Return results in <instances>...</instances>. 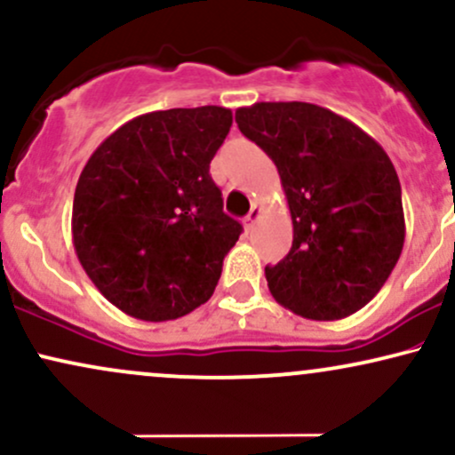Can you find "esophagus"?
<instances>
[{
    "instance_id": "34e87169",
    "label": "esophagus",
    "mask_w": 455,
    "mask_h": 455,
    "mask_svg": "<svg viewBox=\"0 0 455 455\" xmlns=\"http://www.w3.org/2000/svg\"><path fill=\"white\" fill-rule=\"evenodd\" d=\"M259 218H260V207H257V205H254V207H252V210H250V213H248V216H245V218H243V227H245V228H248V231H250V228H254V224H257V220H259Z\"/></svg>"
}]
</instances>
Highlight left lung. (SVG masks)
Listing matches in <instances>:
<instances>
[{
  "mask_svg": "<svg viewBox=\"0 0 455 455\" xmlns=\"http://www.w3.org/2000/svg\"><path fill=\"white\" fill-rule=\"evenodd\" d=\"M235 122L274 160L293 220L289 254L265 267L271 295L312 321L362 310L404 245L389 156L353 122L310 102H257L237 108Z\"/></svg>",
  "mask_w": 455,
  "mask_h": 455,
  "instance_id": "1",
  "label": "left lung"
}]
</instances>
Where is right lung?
Listing matches in <instances>:
<instances>
[{"label":"right lung","mask_w":455,"mask_h":455,"mask_svg":"<svg viewBox=\"0 0 455 455\" xmlns=\"http://www.w3.org/2000/svg\"><path fill=\"white\" fill-rule=\"evenodd\" d=\"M231 108L154 111L100 143L72 203V243L98 291L140 321H173L205 304L242 224L222 212L210 162Z\"/></svg>","instance_id":"add662e5"}]
</instances>
